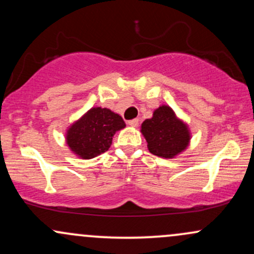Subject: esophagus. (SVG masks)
I'll return each mask as SVG.
<instances>
[{
  "instance_id": "obj_1",
  "label": "esophagus",
  "mask_w": 254,
  "mask_h": 254,
  "mask_svg": "<svg viewBox=\"0 0 254 254\" xmlns=\"http://www.w3.org/2000/svg\"><path fill=\"white\" fill-rule=\"evenodd\" d=\"M127 124H129L130 127H137V125H138V119H131V121L127 122Z\"/></svg>"
}]
</instances>
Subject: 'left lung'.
<instances>
[{
  "label": "left lung",
  "instance_id": "left-lung-1",
  "mask_svg": "<svg viewBox=\"0 0 254 254\" xmlns=\"http://www.w3.org/2000/svg\"><path fill=\"white\" fill-rule=\"evenodd\" d=\"M141 127L150 153L165 159L182 153L190 142L188 125L178 119L173 110L166 105L154 111L153 117L145 119Z\"/></svg>",
  "mask_w": 254,
  "mask_h": 254
}]
</instances>
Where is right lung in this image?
I'll use <instances>...</instances> for the list:
<instances>
[{
	"mask_svg": "<svg viewBox=\"0 0 254 254\" xmlns=\"http://www.w3.org/2000/svg\"><path fill=\"white\" fill-rule=\"evenodd\" d=\"M125 127L123 118L109 109L93 107L69 127L66 143L82 159H92L109 150L116 131Z\"/></svg>",
	"mask_w": 254,
	"mask_h": 254,
	"instance_id": "right-lung-1",
	"label": "right lung"
}]
</instances>
